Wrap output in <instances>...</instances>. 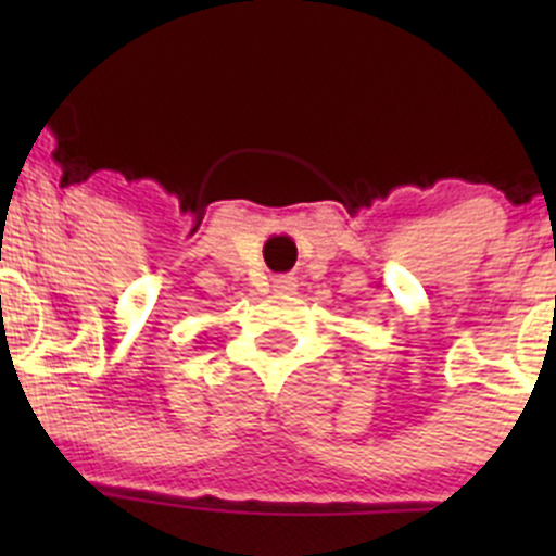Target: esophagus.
I'll list each match as a JSON object with an SVG mask.
<instances>
[{
  "mask_svg": "<svg viewBox=\"0 0 556 556\" xmlns=\"http://www.w3.org/2000/svg\"><path fill=\"white\" fill-rule=\"evenodd\" d=\"M271 288H274V293H293L295 277H274Z\"/></svg>",
  "mask_w": 556,
  "mask_h": 556,
  "instance_id": "esophagus-1",
  "label": "esophagus"
}]
</instances>
